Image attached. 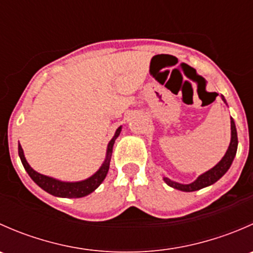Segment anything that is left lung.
Masks as SVG:
<instances>
[{"label": "left lung", "mask_w": 253, "mask_h": 253, "mask_svg": "<svg viewBox=\"0 0 253 253\" xmlns=\"http://www.w3.org/2000/svg\"><path fill=\"white\" fill-rule=\"evenodd\" d=\"M221 99L224 100V103H226L224 96H221ZM231 141L230 144H229L228 150H226L225 155L223 157V159L218 163L214 168H211V170L198 176V178L196 181H193L192 183H188V185H182V183L175 182V181H171L170 178L164 177V181L170 186V187H174L176 190L185 191V192H192V191L201 190V188L207 187V186L213 185L214 182L219 180L226 171L229 170V168L233 164V160L236 155L237 150V132L235 127V122L231 119Z\"/></svg>", "instance_id": "obj_1"}]
</instances>
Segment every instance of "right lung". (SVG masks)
Masks as SVG:
<instances>
[{
	"label": "right lung",
	"mask_w": 253,
	"mask_h": 253,
	"mask_svg": "<svg viewBox=\"0 0 253 253\" xmlns=\"http://www.w3.org/2000/svg\"><path fill=\"white\" fill-rule=\"evenodd\" d=\"M120 132H121V126L116 129L115 132V136L112 137V139L109 142L108 144V150H106V158L104 160L103 165L100 167V169L95 172L94 175H91L90 177L86 178V180L78 181V182H65V181L56 180V178L50 177V176H45L42 174L35 171L34 169L30 168V165L28 164L27 159L24 157V153H23L22 145H18V154H19L20 160H22V164L24 167L25 171L28 172V175L32 177V180L37 183L39 187H42V190L46 191L50 195L56 196V197H63V198H81L84 196L89 195L93 191H95L99 187L101 182L104 181V178L106 177V174L109 171V167H110V160H111V154H112V147H114L115 139L119 137Z\"/></svg>",
	"instance_id": "add662e5"
}]
</instances>
